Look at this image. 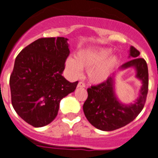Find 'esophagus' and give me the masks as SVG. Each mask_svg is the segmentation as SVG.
Wrapping results in <instances>:
<instances>
[{"label": "esophagus", "instance_id": "1", "mask_svg": "<svg viewBox=\"0 0 158 158\" xmlns=\"http://www.w3.org/2000/svg\"><path fill=\"white\" fill-rule=\"evenodd\" d=\"M78 87H85V83H83V82H79L78 83Z\"/></svg>", "mask_w": 158, "mask_h": 158}]
</instances>
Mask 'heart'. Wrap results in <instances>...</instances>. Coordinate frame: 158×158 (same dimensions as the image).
<instances>
[{
    "label": "heart",
    "mask_w": 158,
    "mask_h": 158,
    "mask_svg": "<svg viewBox=\"0 0 158 158\" xmlns=\"http://www.w3.org/2000/svg\"><path fill=\"white\" fill-rule=\"evenodd\" d=\"M112 54L109 49H86L75 54V59L68 58L66 66L74 75H79L81 69H89L87 75L90 81L99 83L105 81L118 63L116 57L107 59Z\"/></svg>",
    "instance_id": "heart-1"
}]
</instances>
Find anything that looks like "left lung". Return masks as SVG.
<instances>
[{"label": "left lung", "instance_id": "8db88e82", "mask_svg": "<svg viewBox=\"0 0 158 158\" xmlns=\"http://www.w3.org/2000/svg\"><path fill=\"white\" fill-rule=\"evenodd\" d=\"M129 57L132 59L120 69L134 67L136 77L142 83L140 95L133 104H123L117 99L114 91V75L98 85L87 88V99L83 104V112L94 127L102 131H113L125 126L138 116L146 101L149 88L148 66L140 52L131 46Z\"/></svg>", "mask_w": 158, "mask_h": 158}]
</instances>
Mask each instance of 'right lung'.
I'll return each instance as SVG.
<instances>
[{"label":"right lung","instance_id":"right-lung-1","mask_svg":"<svg viewBox=\"0 0 158 158\" xmlns=\"http://www.w3.org/2000/svg\"><path fill=\"white\" fill-rule=\"evenodd\" d=\"M67 40L63 37L39 38L15 59L9 79L12 105L22 120L35 128L55 119L61 99L78 84L62 75L70 54Z\"/></svg>","mask_w":158,"mask_h":158}]
</instances>
